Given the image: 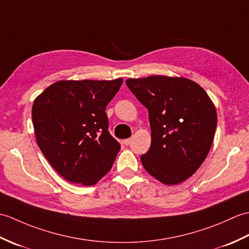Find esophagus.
Returning <instances> with one entry per match:
<instances>
[{"label": "esophagus", "instance_id": "esophagus-1", "mask_svg": "<svg viewBox=\"0 0 249 249\" xmlns=\"http://www.w3.org/2000/svg\"><path fill=\"white\" fill-rule=\"evenodd\" d=\"M130 142H131V139H125V140H123V143L125 145H129Z\"/></svg>", "mask_w": 249, "mask_h": 249}]
</instances>
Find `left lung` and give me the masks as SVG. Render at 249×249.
Segmentation results:
<instances>
[{"label": "left lung", "instance_id": "1", "mask_svg": "<svg viewBox=\"0 0 249 249\" xmlns=\"http://www.w3.org/2000/svg\"><path fill=\"white\" fill-rule=\"evenodd\" d=\"M126 84L149 111L152 141L142 165L162 184L186 181L212 146L217 125L213 102L198 83L183 77L130 78Z\"/></svg>", "mask_w": 249, "mask_h": 249}]
</instances>
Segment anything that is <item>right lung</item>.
<instances>
[{
	"mask_svg": "<svg viewBox=\"0 0 249 249\" xmlns=\"http://www.w3.org/2000/svg\"><path fill=\"white\" fill-rule=\"evenodd\" d=\"M123 79L61 80L32 107L36 141L61 177L92 186L112 167L121 145L110 135L106 107Z\"/></svg>",
	"mask_w": 249,
	"mask_h": 249,
	"instance_id": "obj_1",
	"label": "right lung"
}]
</instances>
